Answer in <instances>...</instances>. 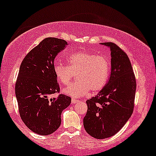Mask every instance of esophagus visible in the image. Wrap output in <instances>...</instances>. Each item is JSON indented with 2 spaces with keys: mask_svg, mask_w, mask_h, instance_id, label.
I'll return each mask as SVG.
<instances>
[{
  "mask_svg": "<svg viewBox=\"0 0 156 156\" xmlns=\"http://www.w3.org/2000/svg\"><path fill=\"white\" fill-rule=\"evenodd\" d=\"M79 101H80V100L74 99H72V104H76V103H78Z\"/></svg>",
  "mask_w": 156,
  "mask_h": 156,
  "instance_id": "esophagus-1",
  "label": "esophagus"
}]
</instances>
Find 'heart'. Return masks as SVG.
Segmentation results:
<instances>
[{"mask_svg": "<svg viewBox=\"0 0 156 156\" xmlns=\"http://www.w3.org/2000/svg\"><path fill=\"white\" fill-rule=\"evenodd\" d=\"M68 65L55 62L53 70L61 84H69L75 74L77 82L72 83L64 89V93L78 98L85 96L89 91L98 92L105 87L109 77L111 63L109 59L96 53L80 51L67 58Z\"/></svg>", "mask_w": 156, "mask_h": 156, "instance_id": "b5f03b06", "label": "heart"}]
</instances>
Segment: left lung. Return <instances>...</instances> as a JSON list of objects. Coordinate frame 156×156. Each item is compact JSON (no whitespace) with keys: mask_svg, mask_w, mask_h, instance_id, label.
<instances>
[{"mask_svg":"<svg viewBox=\"0 0 156 156\" xmlns=\"http://www.w3.org/2000/svg\"><path fill=\"white\" fill-rule=\"evenodd\" d=\"M111 50V74L105 87L86 101L83 123L92 137L104 139L115 135L126 124L134 108L136 82L126 53L113 42H103Z\"/></svg>","mask_w":156,"mask_h":156,"instance_id":"left-lung-1","label":"left lung"}]
</instances>
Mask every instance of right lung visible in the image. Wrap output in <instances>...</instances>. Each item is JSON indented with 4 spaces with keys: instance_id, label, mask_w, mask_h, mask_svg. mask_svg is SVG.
I'll use <instances>...</instances> for the list:
<instances>
[{
    "instance_id": "add662e5",
    "label": "right lung",
    "mask_w": 156,
    "mask_h": 156,
    "mask_svg": "<svg viewBox=\"0 0 156 156\" xmlns=\"http://www.w3.org/2000/svg\"><path fill=\"white\" fill-rule=\"evenodd\" d=\"M67 42L47 37L28 52L21 63L16 84V96L21 119L29 129L42 136L50 135L61 124L62 111L71 98L59 94L53 65L55 57Z\"/></svg>"
}]
</instances>
